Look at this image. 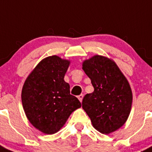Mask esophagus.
<instances>
[{"instance_id":"esophagus-1","label":"esophagus","mask_w":152,"mask_h":152,"mask_svg":"<svg viewBox=\"0 0 152 152\" xmlns=\"http://www.w3.org/2000/svg\"><path fill=\"white\" fill-rule=\"evenodd\" d=\"M78 99H79V100H80V102L83 101V94L80 95V96H78Z\"/></svg>"}]
</instances>
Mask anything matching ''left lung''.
Wrapping results in <instances>:
<instances>
[{"label":"left lung","instance_id":"1","mask_svg":"<svg viewBox=\"0 0 152 152\" xmlns=\"http://www.w3.org/2000/svg\"><path fill=\"white\" fill-rule=\"evenodd\" d=\"M83 69L94 91L83 100L92 126L102 134L118 130L131 113L132 92L129 81L112 59L95 55L83 62Z\"/></svg>","mask_w":152,"mask_h":152}]
</instances>
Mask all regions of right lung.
Instances as JSON below:
<instances>
[{
  "label": "right lung",
  "instance_id": "1",
  "mask_svg": "<svg viewBox=\"0 0 152 152\" xmlns=\"http://www.w3.org/2000/svg\"><path fill=\"white\" fill-rule=\"evenodd\" d=\"M70 60L47 56L38 63L24 82L21 92L23 110L34 128L47 134L56 133L69 115L81 107L64 80Z\"/></svg>",
  "mask_w": 152,
  "mask_h": 152
}]
</instances>
